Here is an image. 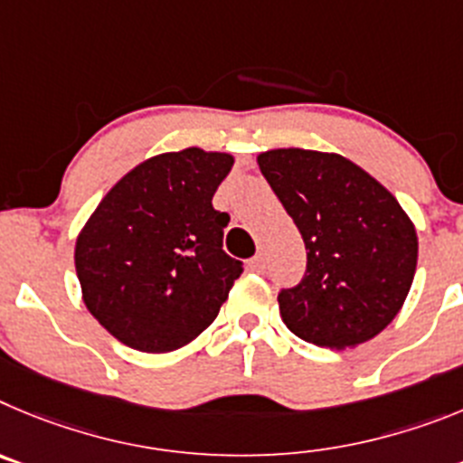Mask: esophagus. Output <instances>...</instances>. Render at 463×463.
<instances>
[{
  "mask_svg": "<svg viewBox=\"0 0 463 463\" xmlns=\"http://www.w3.org/2000/svg\"><path fill=\"white\" fill-rule=\"evenodd\" d=\"M249 269H251V272H265V256H262V253H258L256 258H251V260H249Z\"/></svg>",
  "mask_w": 463,
  "mask_h": 463,
  "instance_id": "esophagus-1",
  "label": "esophagus"
}]
</instances>
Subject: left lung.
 Masks as SVG:
<instances>
[{
	"mask_svg": "<svg viewBox=\"0 0 463 463\" xmlns=\"http://www.w3.org/2000/svg\"><path fill=\"white\" fill-rule=\"evenodd\" d=\"M260 173L298 226L307 272L281 288L290 332L323 348L373 339L402 309L418 265V235L390 191L339 154L269 149Z\"/></svg>",
	"mask_w": 463,
	"mask_h": 463,
	"instance_id": "left-lung-1",
	"label": "left lung"
}]
</instances>
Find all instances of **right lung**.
Segmentation results:
<instances>
[{"label":"right lung","mask_w":463,"mask_h":463,"mask_svg":"<svg viewBox=\"0 0 463 463\" xmlns=\"http://www.w3.org/2000/svg\"><path fill=\"white\" fill-rule=\"evenodd\" d=\"M231 154L189 147L152 156L106 194L76 241L87 309L143 353L177 351L207 330L240 279L223 251L231 216L212 195Z\"/></svg>","instance_id":"right-lung-1"}]
</instances>
